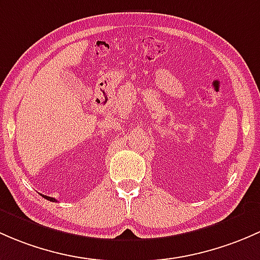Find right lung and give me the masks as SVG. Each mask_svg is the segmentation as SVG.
<instances>
[{"instance_id": "add662e5", "label": "right lung", "mask_w": 260, "mask_h": 260, "mask_svg": "<svg viewBox=\"0 0 260 260\" xmlns=\"http://www.w3.org/2000/svg\"><path fill=\"white\" fill-rule=\"evenodd\" d=\"M42 197H44V198H45V199L50 200V202H56V199H55V198H51V197H46V195H42Z\"/></svg>"}]
</instances>
